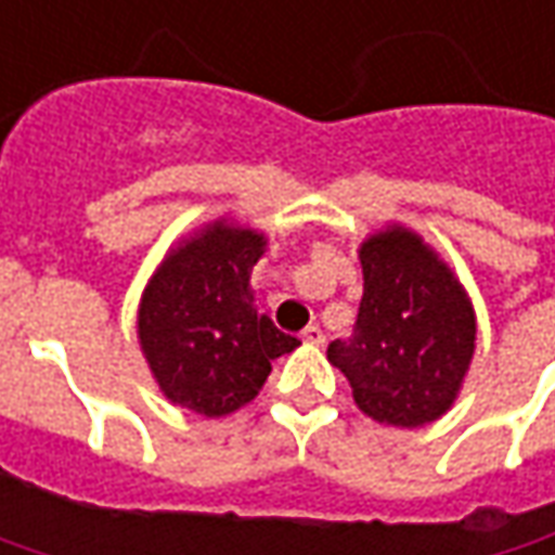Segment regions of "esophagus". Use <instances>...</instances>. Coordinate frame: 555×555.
Here are the masks:
<instances>
[{"label": "esophagus", "instance_id": "obj_1", "mask_svg": "<svg viewBox=\"0 0 555 555\" xmlns=\"http://www.w3.org/2000/svg\"><path fill=\"white\" fill-rule=\"evenodd\" d=\"M304 340L313 344V347H322V344H325V335H322L319 325H307V328H304Z\"/></svg>", "mask_w": 555, "mask_h": 555}]
</instances>
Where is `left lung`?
<instances>
[{
    "label": "left lung",
    "instance_id": "obj_1",
    "mask_svg": "<svg viewBox=\"0 0 555 555\" xmlns=\"http://www.w3.org/2000/svg\"><path fill=\"white\" fill-rule=\"evenodd\" d=\"M362 304L350 340L328 362L350 380L356 409L387 427L439 421L464 390L476 353V310L430 242L387 223L359 245Z\"/></svg>",
    "mask_w": 555,
    "mask_h": 555
}]
</instances>
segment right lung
Here are the masks:
<instances>
[{
	"label": "right lung",
	"instance_id": "obj_1",
	"mask_svg": "<svg viewBox=\"0 0 555 555\" xmlns=\"http://www.w3.org/2000/svg\"><path fill=\"white\" fill-rule=\"evenodd\" d=\"M267 236L236 218H215L175 242L138 304V344L171 405L202 417L245 409L273 359L300 340L258 313L251 270Z\"/></svg>",
	"mask_w": 555,
	"mask_h": 555
}]
</instances>
